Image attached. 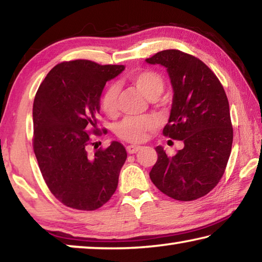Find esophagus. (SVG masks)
Returning <instances> with one entry per match:
<instances>
[{
    "instance_id": "1",
    "label": "esophagus",
    "mask_w": 262,
    "mask_h": 262,
    "mask_svg": "<svg viewBox=\"0 0 262 262\" xmlns=\"http://www.w3.org/2000/svg\"><path fill=\"white\" fill-rule=\"evenodd\" d=\"M141 149L140 145H128L127 152L128 154H136Z\"/></svg>"
}]
</instances>
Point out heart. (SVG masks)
<instances>
[{
  "mask_svg": "<svg viewBox=\"0 0 262 262\" xmlns=\"http://www.w3.org/2000/svg\"><path fill=\"white\" fill-rule=\"evenodd\" d=\"M130 81L135 84L137 89L149 100H156L164 91L165 82L163 77L152 70H141L130 75ZM119 86L117 84H110L105 89L101 96V108L105 113L114 114L118 107ZM155 127V120L150 117L126 118L120 125L117 127V133L121 139L128 142H142L145 140L148 133Z\"/></svg>",
  "mask_w": 262,
  "mask_h": 262,
  "instance_id": "1",
  "label": "heart"
}]
</instances>
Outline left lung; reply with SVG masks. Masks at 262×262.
I'll use <instances>...</instances> for the list:
<instances>
[{
	"instance_id": "obj_1",
	"label": "left lung",
	"mask_w": 262,
	"mask_h": 262,
	"mask_svg": "<svg viewBox=\"0 0 262 262\" xmlns=\"http://www.w3.org/2000/svg\"><path fill=\"white\" fill-rule=\"evenodd\" d=\"M145 62L166 68L173 98L163 134L184 142V148L172 156L162 145L155 148L158 159L150 179L174 200H196L219 184L231 154L227 95L216 75L193 55L166 50Z\"/></svg>"
}]
</instances>
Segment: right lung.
<instances>
[{
  "label": "right lung",
  "mask_w": 262,
  "mask_h": 262,
  "mask_svg": "<svg viewBox=\"0 0 262 262\" xmlns=\"http://www.w3.org/2000/svg\"><path fill=\"white\" fill-rule=\"evenodd\" d=\"M123 70L125 66L89 60L62 62L38 89L32 113L33 150L48 188L64 206L96 210L118 187L127 158L125 147L112 141L107 149L90 152L88 129L97 128L106 82Z\"/></svg>",
  "instance_id": "obj_1"
}]
</instances>
